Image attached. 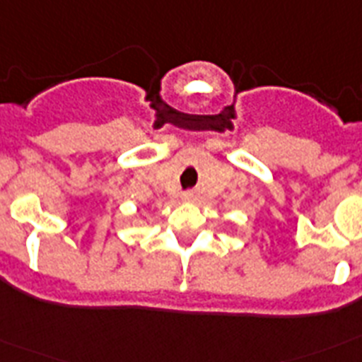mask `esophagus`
Masks as SVG:
<instances>
[{
    "label": "esophagus",
    "instance_id": "1",
    "mask_svg": "<svg viewBox=\"0 0 362 362\" xmlns=\"http://www.w3.org/2000/svg\"><path fill=\"white\" fill-rule=\"evenodd\" d=\"M194 197H196V194H194V192H192V190L185 192V194H183V199L185 201H192V199H194Z\"/></svg>",
    "mask_w": 362,
    "mask_h": 362
}]
</instances>
